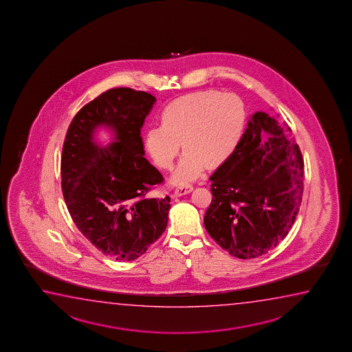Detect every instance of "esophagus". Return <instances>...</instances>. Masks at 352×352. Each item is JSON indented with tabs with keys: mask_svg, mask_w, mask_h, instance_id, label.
<instances>
[{
	"mask_svg": "<svg viewBox=\"0 0 352 352\" xmlns=\"http://www.w3.org/2000/svg\"><path fill=\"white\" fill-rule=\"evenodd\" d=\"M192 190H194L192 185H182V186H179L178 189H175L174 196H183L185 194H189Z\"/></svg>",
	"mask_w": 352,
	"mask_h": 352,
	"instance_id": "obj_1",
	"label": "esophagus"
}]
</instances>
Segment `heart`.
I'll list each match as a JSON object with an SVG mask.
<instances>
[{"label": "heart", "mask_w": 352, "mask_h": 352, "mask_svg": "<svg viewBox=\"0 0 352 352\" xmlns=\"http://www.w3.org/2000/svg\"><path fill=\"white\" fill-rule=\"evenodd\" d=\"M161 124L148 126L144 146L157 167L172 169L182 142L186 152L173 175L175 184L199 178L206 167L227 162L238 148L246 125L243 100L218 90L190 92L167 103Z\"/></svg>", "instance_id": "heart-1"}]
</instances>
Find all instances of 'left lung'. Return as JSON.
<instances>
[{
    "instance_id": "obj_1",
    "label": "left lung",
    "mask_w": 352,
    "mask_h": 352,
    "mask_svg": "<svg viewBox=\"0 0 352 352\" xmlns=\"http://www.w3.org/2000/svg\"><path fill=\"white\" fill-rule=\"evenodd\" d=\"M287 126L265 112L250 117L233 156L212 174L207 233L243 260L276 248L292 229L303 192V160Z\"/></svg>"
}]
</instances>
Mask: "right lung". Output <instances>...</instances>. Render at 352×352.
Returning <instances> with one entry per match:
<instances>
[{
	"instance_id": "1",
	"label": "right lung",
	"mask_w": 352,
	"mask_h": 352,
	"mask_svg": "<svg viewBox=\"0 0 352 352\" xmlns=\"http://www.w3.org/2000/svg\"><path fill=\"white\" fill-rule=\"evenodd\" d=\"M156 98L129 87H116L87 103L65 135L60 177L72 219L101 252L133 261L167 228L170 199H150L162 174L144 157L141 128ZM106 126L115 141L101 148L94 130Z\"/></svg>"
}]
</instances>
